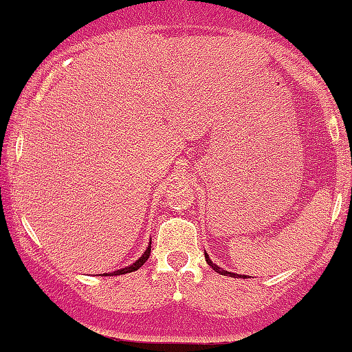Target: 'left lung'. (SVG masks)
Instances as JSON below:
<instances>
[{"label":"left lung","mask_w":352,"mask_h":352,"mask_svg":"<svg viewBox=\"0 0 352 352\" xmlns=\"http://www.w3.org/2000/svg\"><path fill=\"white\" fill-rule=\"evenodd\" d=\"M205 258H207V263L208 265L212 267V269L215 270V272H219V274H222V276H231V277H234V274H231V272H228V270H222V269H219L217 265H215V263H212V260L208 258V255H205Z\"/></svg>","instance_id":"obj_1"}]
</instances>
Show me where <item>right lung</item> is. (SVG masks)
Masks as SVG:
<instances>
[{
  "mask_svg": "<svg viewBox=\"0 0 352 352\" xmlns=\"http://www.w3.org/2000/svg\"><path fill=\"white\" fill-rule=\"evenodd\" d=\"M148 256H151V246H148V248L145 250V253H144V255H142L140 258H138L137 262L133 263V265H130V267H124V269H121V270H116V272H113V276H121V274H130V272H135V270H138V269H140L142 265H144L145 262H147V260H148ZM106 276H109V274H106Z\"/></svg>",
  "mask_w": 352,
  "mask_h": 352,
  "instance_id": "obj_1",
  "label": "right lung"
}]
</instances>
